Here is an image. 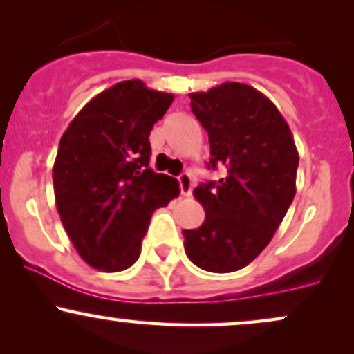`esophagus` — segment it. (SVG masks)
Segmentation results:
<instances>
[{"label":"esophagus","mask_w":354,"mask_h":354,"mask_svg":"<svg viewBox=\"0 0 354 354\" xmlns=\"http://www.w3.org/2000/svg\"><path fill=\"white\" fill-rule=\"evenodd\" d=\"M178 181H180V189L183 196H191V191H193V181H191V176L188 173H183L178 176Z\"/></svg>","instance_id":"obj_1"}]
</instances>
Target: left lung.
Masks as SVG:
<instances>
[{"mask_svg":"<svg viewBox=\"0 0 354 354\" xmlns=\"http://www.w3.org/2000/svg\"><path fill=\"white\" fill-rule=\"evenodd\" d=\"M189 99L209 136L207 166L224 165L227 174L193 191L206 218L183 231L185 250L199 269L227 274L274 237L295 196L299 151L279 109L250 85L224 82Z\"/></svg>","mask_w":354,"mask_h":354,"instance_id":"left-lung-1","label":"left lung"}]
</instances>
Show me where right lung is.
<instances>
[{
    "mask_svg": "<svg viewBox=\"0 0 354 354\" xmlns=\"http://www.w3.org/2000/svg\"><path fill=\"white\" fill-rule=\"evenodd\" d=\"M173 93L123 80L100 92L69 123L53 168L57 212L80 257L102 272L133 266L151 214L180 186L150 168V131Z\"/></svg>",
    "mask_w": 354,
    "mask_h": 354,
    "instance_id": "1",
    "label": "right lung"
}]
</instances>
